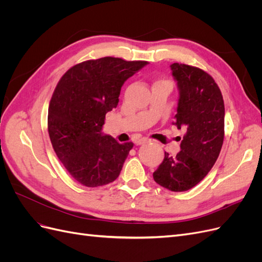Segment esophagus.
<instances>
[{
	"instance_id": "obj_1",
	"label": "esophagus",
	"mask_w": 262,
	"mask_h": 262,
	"mask_svg": "<svg viewBox=\"0 0 262 262\" xmlns=\"http://www.w3.org/2000/svg\"><path fill=\"white\" fill-rule=\"evenodd\" d=\"M147 142H149L148 139H145V138L140 139L139 141H137V145H142V144H144V143H147Z\"/></svg>"
}]
</instances>
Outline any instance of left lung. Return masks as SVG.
Segmentation results:
<instances>
[{
	"label": "left lung",
	"instance_id": "obj_1",
	"mask_svg": "<svg viewBox=\"0 0 262 262\" xmlns=\"http://www.w3.org/2000/svg\"><path fill=\"white\" fill-rule=\"evenodd\" d=\"M179 99L175 124L185 129L181 150L165 157L153 178L158 185L181 192L193 188L215 164L224 141V100L220 87L203 70L172 63Z\"/></svg>",
	"mask_w": 262,
	"mask_h": 262
}]
</instances>
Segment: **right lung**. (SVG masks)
<instances>
[{"instance_id":"obj_1","label":"right lung","mask_w":262,"mask_h":262,"mask_svg":"<svg viewBox=\"0 0 262 262\" xmlns=\"http://www.w3.org/2000/svg\"><path fill=\"white\" fill-rule=\"evenodd\" d=\"M146 64L105 57L78 63L60 78L49 104L48 132L55 154L78 184L94 188L118 178L133 143L120 144L101 128L123 83Z\"/></svg>"}]
</instances>
